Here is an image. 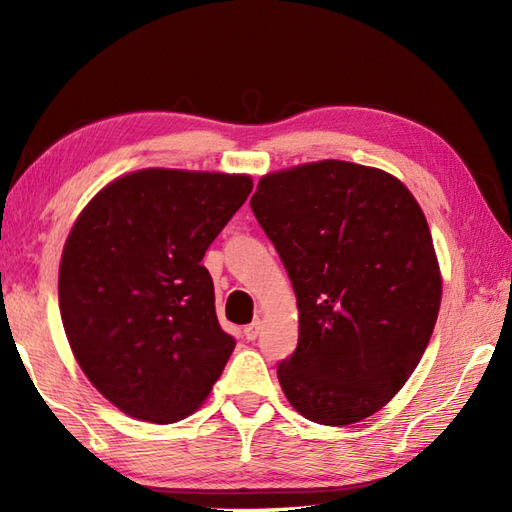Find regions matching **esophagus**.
<instances>
[{"label":"esophagus","instance_id":"34e87169","mask_svg":"<svg viewBox=\"0 0 512 512\" xmlns=\"http://www.w3.org/2000/svg\"><path fill=\"white\" fill-rule=\"evenodd\" d=\"M259 330H262V321H253V323H248L246 325V328H244V336H246V339L248 341H255L257 339V336H259Z\"/></svg>","mask_w":512,"mask_h":512}]
</instances>
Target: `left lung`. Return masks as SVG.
<instances>
[{
    "label": "left lung",
    "instance_id": "obj_1",
    "mask_svg": "<svg viewBox=\"0 0 512 512\" xmlns=\"http://www.w3.org/2000/svg\"><path fill=\"white\" fill-rule=\"evenodd\" d=\"M250 209L297 295L299 343L277 365L290 405L330 427L372 416L420 363L440 310L416 198L385 171L321 160L268 173Z\"/></svg>",
    "mask_w": 512,
    "mask_h": 512
}]
</instances>
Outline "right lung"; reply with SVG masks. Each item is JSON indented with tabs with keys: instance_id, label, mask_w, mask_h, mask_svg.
Listing matches in <instances>:
<instances>
[{
	"instance_id": "1",
	"label": "right lung",
	"mask_w": 512,
	"mask_h": 512,
	"mask_svg": "<svg viewBox=\"0 0 512 512\" xmlns=\"http://www.w3.org/2000/svg\"><path fill=\"white\" fill-rule=\"evenodd\" d=\"M248 176L143 169L85 206L63 248L59 308L76 363L127 416L169 424L211 394L235 339L202 257Z\"/></svg>"
}]
</instances>
